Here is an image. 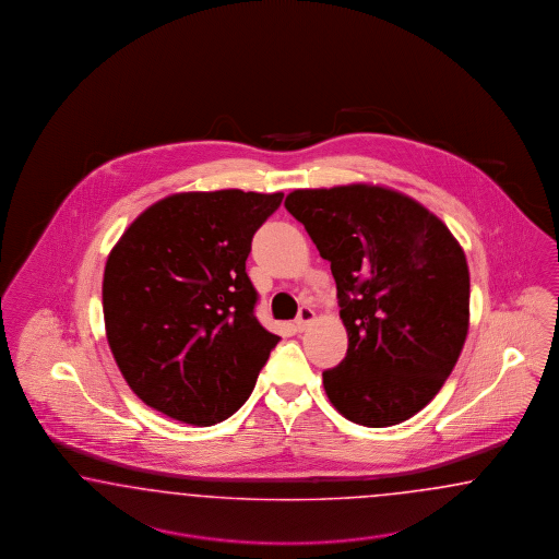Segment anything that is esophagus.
I'll use <instances>...</instances> for the list:
<instances>
[{
    "label": "esophagus",
    "instance_id": "34e87169",
    "mask_svg": "<svg viewBox=\"0 0 559 559\" xmlns=\"http://www.w3.org/2000/svg\"><path fill=\"white\" fill-rule=\"evenodd\" d=\"M313 322H316V311L311 307H301V311H299V316L295 320V328L299 332H305Z\"/></svg>",
    "mask_w": 559,
    "mask_h": 559
}]
</instances>
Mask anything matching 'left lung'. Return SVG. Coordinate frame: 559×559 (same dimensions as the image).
<instances>
[{"label":"left lung","instance_id":"8db88e82","mask_svg":"<svg viewBox=\"0 0 559 559\" xmlns=\"http://www.w3.org/2000/svg\"><path fill=\"white\" fill-rule=\"evenodd\" d=\"M336 281L348 350L323 390L350 423L418 414L453 371L469 330V269L442 221L395 188H297L285 199Z\"/></svg>","mask_w":559,"mask_h":559}]
</instances>
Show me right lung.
I'll list each match as a JSON object with an SVG mask.
<instances>
[{"label": "right lung", "instance_id": "1", "mask_svg": "<svg viewBox=\"0 0 559 559\" xmlns=\"http://www.w3.org/2000/svg\"><path fill=\"white\" fill-rule=\"evenodd\" d=\"M283 192H176L110 250L102 309L127 385L178 423L211 426L246 404L278 336L254 316L246 274L255 229Z\"/></svg>", "mask_w": 559, "mask_h": 559}]
</instances>
